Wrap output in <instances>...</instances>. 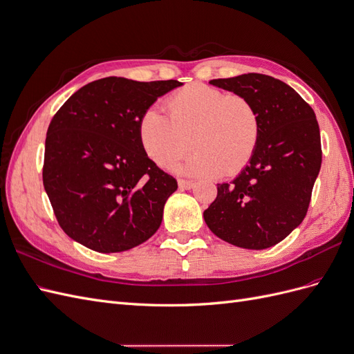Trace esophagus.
Returning <instances> with one entry per match:
<instances>
[{"label": "esophagus", "instance_id": "obj_1", "mask_svg": "<svg viewBox=\"0 0 354 354\" xmlns=\"http://www.w3.org/2000/svg\"><path fill=\"white\" fill-rule=\"evenodd\" d=\"M194 186H195L194 181L185 180V178H180V180H178V187H180L181 190H189V189H192Z\"/></svg>", "mask_w": 354, "mask_h": 354}]
</instances>
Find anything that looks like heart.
I'll return each mask as SVG.
<instances>
[{
  "mask_svg": "<svg viewBox=\"0 0 354 354\" xmlns=\"http://www.w3.org/2000/svg\"><path fill=\"white\" fill-rule=\"evenodd\" d=\"M167 109L168 116L151 106L137 122L142 151L160 168L174 164L192 143L196 151L185 162L187 174L232 177L248 165L259 146L260 115L241 94L189 84L169 95Z\"/></svg>",
  "mask_w": 354,
  "mask_h": 354,
  "instance_id": "b5f03b06",
  "label": "heart"
}]
</instances>
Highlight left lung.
<instances>
[{
  "instance_id": "1",
  "label": "left lung",
  "mask_w": 354,
  "mask_h": 354,
  "mask_svg": "<svg viewBox=\"0 0 354 354\" xmlns=\"http://www.w3.org/2000/svg\"><path fill=\"white\" fill-rule=\"evenodd\" d=\"M209 84L248 99L260 115L261 134L250 164L203 211L209 230L234 246L266 250L304 220L322 146L316 115L294 88L263 73H243Z\"/></svg>"
}]
</instances>
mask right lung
Listing matches in <instances>:
<instances>
[{
    "label": "right lung",
    "mask_w": 354,
    "mask_h": 354,
    "mask_svg": "<svg viewBox=\"0 0 354 354\" xmlns=\"http://www.w3.org/2000/svg\"><path fill=\"white\" fill-rule=\"evenodd\" d=\"M180 85L102 78L73 93L53 116L42 183L69 238L108 254L131 250L159 229L177 180L145 155L137 122Z\"/></svg>",
    "instance_id": "right-lung-1"
}]
</instances>
